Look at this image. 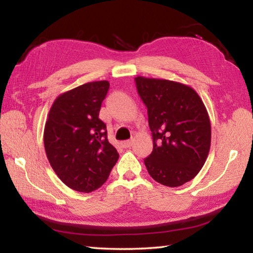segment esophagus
I'll use <instances>...</instances> for the list:
<instances>
[{
    "instance_id": "34e87169",
    "label": "esophagus",
    "mask_w": 253,
    "mask_h": 253,
    "mask_svg": "<svg viewBox=\"0 0 253 253\" xmlns=\"http://www.w3.org/2000/svg\"><path fill=\"white\" fill-rule=\"evenodd\" d=\"M132 144H134V139L125 140V142H123V143H122V145H123V147H125V148H128V147H130Z\"/></svg>"
}]
</instances>
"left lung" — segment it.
I'll use <instances>...</instances> for the list:
<instances>
[{
  "label": "left lung",
  "mask_w": 253,
  "mask_h": 253,
  "mask_svg": "<svg viewBox=\"0 0 253 253\" xmlns=\"http://www.w3.org/2000/svg\"><path fill=\"white\" fill-rule=\"evenodd\" d=\"M136 88L147 107L153 152L144 160L156 182L169 187L193 179L207 161L211 124L194 89L175 81L136 77Z\"/></svg>",
  "instance_id": "obj_1"
}]
</instances>
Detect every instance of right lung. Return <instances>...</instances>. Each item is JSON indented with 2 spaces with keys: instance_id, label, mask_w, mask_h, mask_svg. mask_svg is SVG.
Masks as SVG:
<instances>
[{
  "instance_id": "obj_1",
  "label": "right lung",
  "mask_w": 253,
  "mask_h": 253,
  "mask_svg": "<svg viewBox=\"0 0 253 253\" xmlns=\"http://www.w3.org/2000/svg\"><path fill=\"white\" fill-rule=\"evenodd\" d=\"M109 83L93 81L60 95L49 111L43 142L46 157L67 186L89 193L108 178L119 157L99 119Z\"/></svg>"
}]
</instances>
